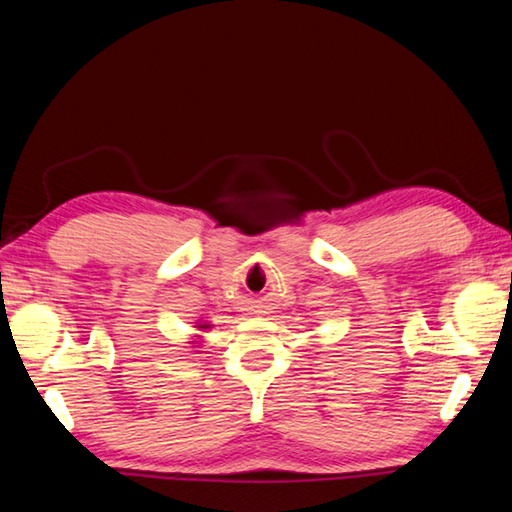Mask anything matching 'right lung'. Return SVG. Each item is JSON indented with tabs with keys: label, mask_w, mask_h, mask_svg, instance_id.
I'll list each match as a JSON object with an SVG mask.
<instances>
[{
	"label": "right lung",
	"mask_w": 512,
	"mask_h": 512,
	"mask_svg": "<svg viewBox=\"0 0 512 512\" xmlns=\"http://www.w3.org/2000/svg\"><path fill=\"white\" fill-rule=\"evenodd\" d=\"M201 327H205V325H201Z\"/></svg>",
	"instance_id": "obj_1"
}]
</instances>
